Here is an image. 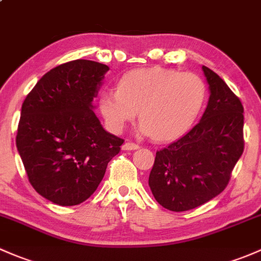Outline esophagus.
I'll use <instances>...</instances> for the list:
<instances>
[{"mask_svg":"<svg viewBox=\"0 0 261 261\" xmlns=\"http://www.w3.org/2000/svg\"><path fill=\"white\" fill-rule=\"evenodd\" d=\"M139 145L134 144V142H125V144L122 145V150H138L139 149Z\"/></svg>","mask_w":261,"mask_h":261,"instance_id":"1","label":"esophagus"}]
</instances>
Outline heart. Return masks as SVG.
Segmentation results:
<instances>
[{
  "label": "heart",
  "mask_w": 261,
  "mask_h": 261,
  "mask_svg": "<svg viewBox=\"0 0 261 261\" xmlns=\"http://www.w3.org/2000/svg\"><path fill=\"white\" fill-rule=\"evenodd\" d=\"M206 85L199 75L165 67L134 70L123 75L117 91H103L98 109L112 133H121L139 116V133L169 141L186 133L204 109Z\"/></svg>",
  "instance_id": "b5f03b06"
}]
</instances>
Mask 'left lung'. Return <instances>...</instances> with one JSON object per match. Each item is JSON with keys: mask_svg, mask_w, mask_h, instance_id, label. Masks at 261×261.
<instances>
[{"mask_svg": "<svg viewBox=\"0 0 261 261\" xmlns=\"http://www.w3.org/2000/svg\"><path fill=\"white\" fill-rule=\"evenodd\" d=\"M209 101L200 121L156 152L149 186L167 210L195 209L226 188L244 151V108L218 73L201 67Z\"/></svg>", "mask_w": 261, "mask_h": 261, "instance_id": "obj_1", "label": "left lung"}]
</instances>
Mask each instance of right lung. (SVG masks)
I'll return each instance as SVG.
<instances>
[{
	"instance_id": "add662e5",
	"label": "right lung",
	"mask_w": 261,
	"mask_h": 261,
	"mask_svg": "<svg viewBox=\"0 0 261 261\" xmlns=\"http://www.w3.org/2000/svg\"><path fill=\"white\" fill-rule=\"evenodd\" d=\"M109 66L75 60L52 68L22 103L16 146L35 190L61 206L89 199L123 140L108 133L94 98Z\"/></svg>"
}]
</instances>
